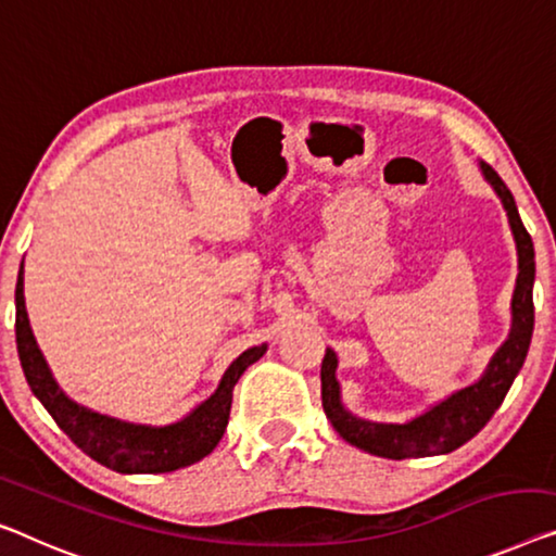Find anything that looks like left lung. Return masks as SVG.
<instances>
[{"label":"left lung","instance_id":"8db88e82","mask_svg":"<svg viewBox=\"0 0 556 556\" xmlns=\"http://www.w3.org/2000/svg\"><path fill=\"white\" fill-rule=\"evenodd\" d=\"M482 177L494 189L500 202L507 212L511 237L517 244V287L511 294V329L504 344L494 352L486 364L484 375L475 384L457 389L442 402H437L427 412L417 414L409 421H371L357 417L342 402V387L337 379L339 359L334 350H327L321 362V407L327 419L337 429L344 442H350L369 454L387 459H409V457H437V454H450L469 442L500 404L507 396L511 382L519 375L521 364L527 359L529 342L534 331V244L529 231L521 225L515 197L504 185L500 174L490 164L479 162Z\"/></svg>","mask_w":556,"mask_h":556}]
</instances>
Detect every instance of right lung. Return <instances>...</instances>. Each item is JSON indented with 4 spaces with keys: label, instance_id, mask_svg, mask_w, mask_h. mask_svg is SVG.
Masks as SVG:
<instances>
[{
    "label": "right lung",
    "instance_id": "add662e5",
    "mask_svg": "<svg viewBox=\"0 0 556 556\" xmlns=\"http://www.w3.org/2000/svg\"><path fill=\"white\" fill-rule=\"evenodd\" d=\"M14 304L16 352H20L29 389L81 452L119 475H162V471H174L204 459L225 434L231 392H235L239 377L267 352V344H260L239 354L222 375L217 389L181 419L172 425H137V421L110 417V414L74 402L56 384L29 327L27 306H24V262L20 277H16Z\"/></svg>",
    "mask_w": 556,
    "mask_h": 556
}]
</instances>
